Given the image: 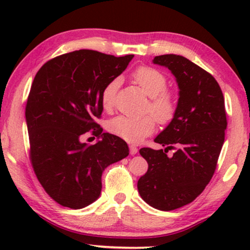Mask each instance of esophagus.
I'll return each mask as SVG.
<instances>
[{
    "mask_svg": "<svg viewBox=\"0 0 250 250\" xmlns=\"http://www.w3.org/2000/svg\"><path fill=\"white\" fill-rule=\"evenodd\" d=\"M129 152H131V155H136L138 153V148L135 146H129Z\"/></svg>",
    "mask_w": 250,
    "mask_h": 250,
    "instance_id": "34e87169",
    "label": "esophagus"
}]
</instances>
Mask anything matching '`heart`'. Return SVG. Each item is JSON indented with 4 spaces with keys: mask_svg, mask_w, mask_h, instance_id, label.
<instances>
[{
    "mask_svg": "<svg viewBox=\"0 0 250 250\" xmlns=\"http://www.w3.org/2000/svg\"><path fill=\"white\" fill-rule=\"evenodd\" d=\"M134 83L143 93L149 97L146 111L151 112L159 124H168L176 114L177 102L172 92L166 90L165 75L151 67H140L132 74ZM118 78L105 85L101 93L102 107L110 110L114 105L116 93L119 87ZM156 122L151 116L133 118L128 116H117L108 123L109 132L131 143H140L153 132Z\"/></svg>",
    "mask_w": 250,
    "mask_h": 250,
    "instance_id": "obj_1",
    "label": "heart"
}]
</instances>
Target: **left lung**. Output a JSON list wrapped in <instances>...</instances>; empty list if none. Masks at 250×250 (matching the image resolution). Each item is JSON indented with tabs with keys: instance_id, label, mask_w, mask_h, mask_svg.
Masks as SVG:
<instances>
[{
	"instance_id": "left-lung-1",
	"label": "left lung",
	"mask_w": 250,
	"mask_h": 250,
	"mask_svg": "<svg viewBox=\"0 0 250 250\" xmlns=\"http://www.w3.org/2000/svg\"><path fill=\"white\" fill-rule=\"evenodd\" d=\"M152 62L174 75L179 101L172 122L155 139L164 150L140 149L148 170L138 181V190L150 206L168 211L190 204L209 183L228 123L223 93L209 73L176 54L155 57ZM175 146L176 152L167 156Z\"/></svg>"
}]
</instances>
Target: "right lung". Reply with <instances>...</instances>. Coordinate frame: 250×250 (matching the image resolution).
Returning <instances> with one entry per match:
<instances>
[{
    "instance_id": "add662e5",
    "label": "right lung",
    "mask_w": 250,
    "mask_h": 250,
    "mask_svg": "<svg viewBox=\"0 0 250 250\" xmlns=\"http://www.w3.org/2000/svg\"><path fill=\"white\" fill-rule=\"evenodd\" d=\"M133 57L78 50L49 60L34 78L25 112L30 162L61 206L81 209L97 200L104 168L128 156L127 143L102 133L95 119L104 111L102 90ZM91 129L102 140L88 146L79 139Z\"/></svg>"
}]
</instances>
